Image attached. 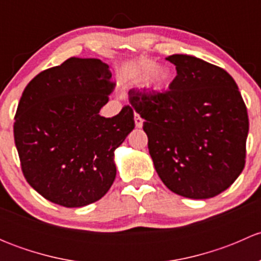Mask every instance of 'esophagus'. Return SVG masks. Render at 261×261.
I'll return each instance as SVG.
<instances>
[{"instance_id": "1", "label": "esophagus", "mask_w": 261, "mask_h": 261, "mask_svg": "<svg viewBox=\"0 0 261 261\" xmlns=\"http://www.w3.org/2000/svg\"><path fill=\"white\" fill-rule=\"evenodd\" d=\"M134 120H135L136 127H141V126H143V118L140 117V115L135 114V116H134Z\"/></svg>"}]
</instances>
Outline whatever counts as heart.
<instances>
[{
	"label": "heart",
	"instance_id": "obj_1",
	"mask_svg": "<svg viewBox=\"0 0 261 261\" xmlns=\"http://www.w3.org/2000/svg\"><path fill=\"white\" fill-rule=\"evenodd\" d=\"M147 78V84L152 88H162L170 80L168 68L155 67V63L150 59H138L123 69L121 80L126 83H140Z\"/></svg>",
	"mask_w": 261,
	"mask_h": 261
}]
</instances>
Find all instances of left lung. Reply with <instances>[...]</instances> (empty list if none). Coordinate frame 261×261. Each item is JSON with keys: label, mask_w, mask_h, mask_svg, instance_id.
<instances>
[{"label": "left lung", "mask_w": 261, "mask_h": 261, "mask_svg": "<svg viewBox=\"0 0 261 261\" xmlns=\"http://www.w3.org/2000/svg\"><path fill=\"white\" fill-rule=\"evenodd\" d=\"M167 60L177 69L169 89H130L128 101L144 118L150 156L163 183L187 198H212L245 167L246 106L222 68L191 55Z\"/></svg>", "instance_id": "obj_1"}]
</instances>
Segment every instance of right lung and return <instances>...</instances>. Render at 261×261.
<instances>
[{
    "label": "right lung",
    "mask_w": 261,
    "mask_h": 261,
    "mask_svg": "<svg viewBox=\"0 0 261 261\" xmlns=\"http://www.w3.org/2000/svg\"><path fill=\"white\" fill-rule=\"evenodd\" d=\"M106 63L69 58L23 89L14 136L28 183L53 203L83 207L101 199L116 177L115 150L135 127L125 106L98 114L116 83Z\"/></svg>",
    "instance_id": "add662e5"
}]
</instances>
